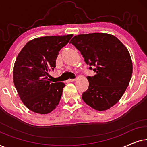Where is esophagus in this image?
<instances>
[{
	"instance_id": "obj_1",
	"label": "esophagus",
	"mask_w": 147,
	"mask_h": 147,
	"mask_svg": "<svg viewBox=\"0 0 147 147\" xmlns=\"http://www.w3.org/2000/svg\"><path fill=\"white\" fill-rule=\"evenodd\" d=\"M74 81H76V79H69L67 80V82H71Z\"/></svg>"
}]
</instances>
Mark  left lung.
<instances>
[{"label":"left lung","instance_id":"obj_1","mask_svg":"<svg viewBox=\"0 0 147 147\" xmlns=\"http://www.w3.org/2000/svg\"><path fill=\"white\" fill-rule=\"evenodd\" d=\"M70 43L83 55L89 69L88 89L82 94L86 104L98 111L109 109L126 91L132 74V63L127 48L114 35L94 33L76 35Z\"/></svg>","mask_w":147,"mask_h":147}]
</instances>
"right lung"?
<instances>
[{
    "label": "right lung",
    "mask_w": 147,
    "mask_h": 147,
    "mask_svg": "<svg viewBox=\"0 0 147 147\" xmlns=\"http://www.w3.org/2000/svg\"><path fill=\"white\" fill-rule=\"evenodd\" d=\"M73 35L35 38L19 52L13 69V81L23 104L41 114L51 112L58 105L65 84L52 83L49 72L56 67L59 51Z\"/></svg>",
    "instance_id": "1"
}]
</instances>
